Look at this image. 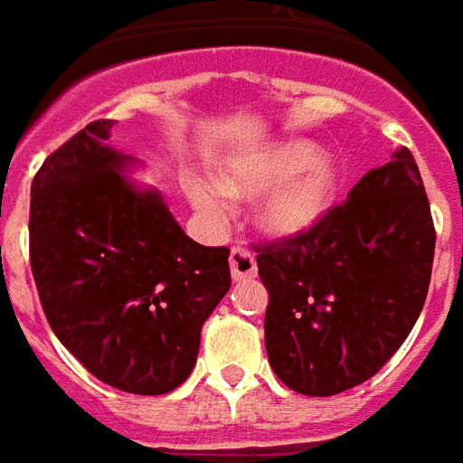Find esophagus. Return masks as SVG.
Masks as SVG:
<instances>
[{
  "mask_svg": "<svg viewBox=\"0 0 463 463\" xmlns=\"http://www.w3.org/2000/svg\"><path fill=\"white\" fill-rule=\"evenodd\" d=\"M229 266H232V279L234 281H246L256 276V259L246 246H234L229 254Z\"/></svg>",
  "mask_w": 463,
  "mask_h": 463,
  "instance_id": "1",
  "label": "esophagus"
}]
</instances>
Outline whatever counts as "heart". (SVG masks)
Listing matches in <instances>:
<instances>
[{
  "label": "heart",
  "instance_id": "b5f03b06",
  "mask_svg": "<svg viewBox=\"0 0 463 463\" xmlns=\"http://www.w3.org/2000/svg\"><path fill=\"white\" fill-rule=\"evenodd\" d=\"M287 182L283 183L282 180ZM281 182L259 207V219L273 234H301L316 227L335 199L338 175L328 160H318V150L306 140H288L261 153L236 157L222 167V184L232 194H254ZM192 204L209 219H219L227 209V194L214 182L190 180Z\"/></svg>",
  "mask_w": 463,
  "mask_h": 463
}]
</instances>
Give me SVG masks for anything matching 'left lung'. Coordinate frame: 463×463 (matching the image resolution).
I'll return each instance as SVG.
<instances>
[{
    "label": "left lung",
    "mask_w": 463,
    "mask_h": 463,
    "mask_svg": "<svg viewBox=\"0 0 463 463\" xmlns=\"http://www.w3.org/2000/svg\"><path fill=\"white\" fill-rule=\"evenodd\" d=\"M434 244L430 199L407 147L363 175L316 227L256 244L269 291L266 353L279 380L330 397L380 373L424 308Z\"/></svg>",
    "instance_id": "left-lung-1"
}]
</instances>
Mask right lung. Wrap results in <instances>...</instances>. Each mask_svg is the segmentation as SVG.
Segmentation results:
<instances>
[{
	"mask_svg": "<svg viewBox=\"0 0 463 463\" xmlns=\"http://www.w3.org/2000/svg\"><path fill=\"white\" fill-rule=\"evenodd\" d=\"M93 120L32 182L29 261L56 338L100 383L133 394L180 387L209 313L232 286L227 246L182 232L157 192L125 180L130 157Z\"/></svg>",
	"mask_w": 463,
	"mask_h": 463,
	"instance_id": "add662e5",
	"label": "right lung"
}]
</instances>
